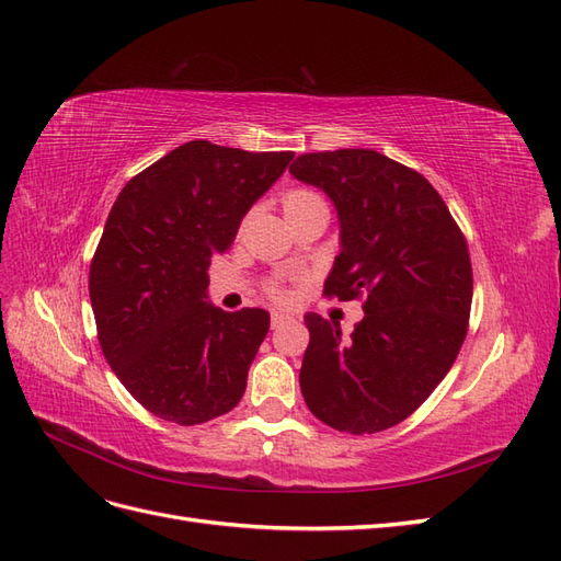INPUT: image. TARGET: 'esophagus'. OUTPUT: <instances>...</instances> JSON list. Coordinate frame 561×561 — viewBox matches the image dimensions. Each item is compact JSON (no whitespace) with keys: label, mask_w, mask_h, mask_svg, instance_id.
Wrapping results in <instances>:
<instances>
[{"label":"esophagus","mask_w":561,"mask_h":561,"mask_svg":"<svg viewBox=\"0 0 561 561\" xmlns=\"http://www.w3.org/2000/svg\"><path fill=\"white\" fill-rule=\"evenodd\" d=\"M290 320V316H285V313H280V311H271V328H280V325H285V322Z\"/></svg>","instance_id":"34e87169"}]
</instances>
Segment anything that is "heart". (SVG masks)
I'll use <instances>...</instances> for the list:
<instances>
[{
  "label": "heart",
  "mask_w": 561,
  "mask_h": 561,
  "mask_svg": "<svg viewBox=\"0 0 561 561\" xmlns=\"http://www.w3.org/2000/svg\"><path fill=\"white\" fill-rule=\"evenodd\" d=\"M318 206H325V201H322L316 192L311 190H290L285 196H283V210H285V217L290 215H297V213H304L309 208H318ZM328 208V206H325ZM274 297L276 299H290V293L287 290H280V287H274Z\"/></svg>",
  "instance_id": "obj_1"
}]
</instances>
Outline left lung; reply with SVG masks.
Listing matches in <instances>:
<instances>
[{"instance_id": "1", "label": "left lung", "mask_w": 561, "mask_h": 561, "mask_svg": "<svg viewBox=\"0 0 561 561\" xmlns=\"http://www.w3.org/2000/svg\"><path fill=\"white\" fill-rule=\"evenodd\" d=\"M290 173L325 192L339 217L325 295L365 299L346 339L336 320L304 316L301 396L336 431H386L421 407L461 351L472 301L466 239L433 184L379 151L301 154Z\"/></svg>"}]
</instances>
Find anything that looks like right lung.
I'll return each instance as SVG.
<instances>
[{"label":"right lung","instance_id":"add662e5","mask_svg":"<svg viewBox=\"0 0 561 561\" xmlns=\"http://www.w3.org/2000/svg\"><path fill=\"white\" fill-rule=\"evenodd\" d=\"M293 157L192 140L116 196L91 262V307L114 375L159 419L196 426L241 402L268 313L213 307L208 266Z\"/></svg>","mask_w":561,"mask_h":561}]
</instances>
